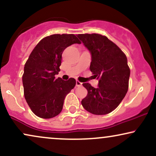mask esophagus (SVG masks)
Instances as JSON below:
<instances>
[{"mask_svg":"<svg viewBox=\"0 0 156 156\" xmlns=\"http://www.w3.org/2000/svg\"><path fill=\"white\" fill-rule=\"evenodd\" d=\"M82 86V83L78 81V80H76V86H77V87H79V86Z\"/></svg>","mask_w":156,"mask_h":156,"instance_id":"1","label":"esophagus"}]
</instances>
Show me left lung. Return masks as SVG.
<instances>
[{"instance_id": "1", "label": "left lung", "mask_w": 156, "mask_h": 156, "mask_svg": "<svg viewBox=\"0 0 156 156\" xmlns=\"http://www.w3.org/2000/svg\"><path fill=\"white\" fill-rule=\"evenodd\" d=\"M77 37L91 55L90 70L98 79V87L83 83L88 90L81 104L86 111L104 115L114 111L121 103L129 87L130 70L126 55L107 37L98 34Z\"/></svg>"}]
</instances>
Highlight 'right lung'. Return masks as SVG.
Masks as SVG:
<instances>
[{"label": "right lung", "instance_id": "1", "mask_svg": "<svg viewBox=\"0 0 156 156\" xmlns=\"http://www.w3.org/2000/svg\"><path fill=\"white\" fill-rule=\"evenodd\" d=\"M80 44L74 34H52L43 38L29 55L22 76L24 97L37 117L50 119L60 113L67 94L76 81L55 78L60 71L62 54L73 44Z\"/></svg>", "mask_w": 156, "mask_h": 156}]
</instances>
